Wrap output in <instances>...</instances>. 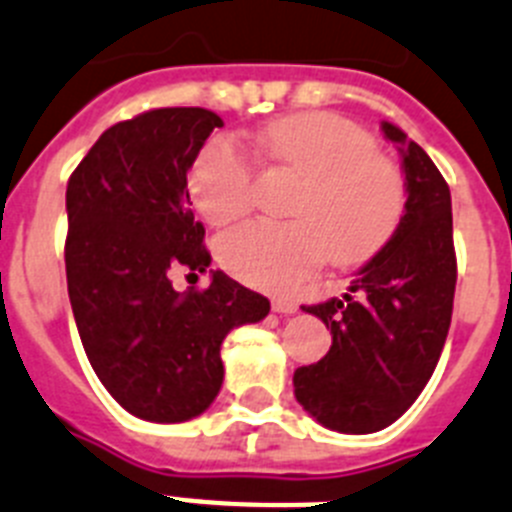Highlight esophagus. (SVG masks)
Masks as SVG:
<instances>
[{
    "mask_svg": "<svg viewBox=\"0 0 512 512\" xmlns=\"http://www.w3.org/2000/svg\"><path fill=\"white\" fill-rule=\"evenodd\" d=\"M273 311H278V314H296L299 311V304L293 299H273Z\"/></svg>",
    "mask_w": 512,
    "mask_h": 512,
    "instance_id": "1",
    "label": "esophagus"
}]
</instances>
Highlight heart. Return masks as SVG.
<instances>
[{
    "instance_id": "obj_1",
    "label": "heart",
    "mask_w": 512,
    "mask_h": 512,
    "mask_svg": "<svg viewBox=\"0 0 512 512\" xmlns=\"http://www.w3.org/2000/svg\"><path fill=\"white\" fill-rule=\"evenodd\" d=\"M257 144L270 164L301 177V188L296 221H255L221 239V262L239 281L291 291L330 252L340 265H361L394 237L407 206L404 177L363 128L332 113H293L270 121ZM188 190L208 224H231L255 201V162L234 141H211L190 167Z\"/></svg>"
}]
</instances>
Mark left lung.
I'll list each match as a JSON object with an SVG mask.
<instances>
[{
  "label": "left lung",
  "instance_id": "obj_1",
  "mask_svg": "<svg viewBox=\"0 0 512 512\" xmlns=\"http://www.w3.org/2000/svg\"><path fill=\"white\" fill-rule=\"evenodd\" d=\"M381 131L402 154L404 216L342 299L304 306L327 324L332 345L293 373L301 407L350 435L384 430L420 397L446 345L456 291L451 190L402 128L384 121Z\"/></svg>",
  "mask_w": 512,
  "mask_h": 512
}]
</instances>
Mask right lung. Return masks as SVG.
I'll return each mask as SVG.
<instances>
[{"label": "right lung", "mask_w": 512, "mask_h": 512, "mask_svg": "<svg viewBox=\"0 0 512 512\" xmlns=\"http://www.w3.org/2000/svg\"><path fill=\"white\" fill-rule=\"evenodd\" d=\"M224 121L203 108H159L115 123L66 185V286L84 353L123 410L185 422L224 381L221 342L268 317L270 301L211 270L203 291H175L172 273H206L188 170ZM198 278V275H195Z\"/></svg>", "instance_id": "1"}]
</instances>
